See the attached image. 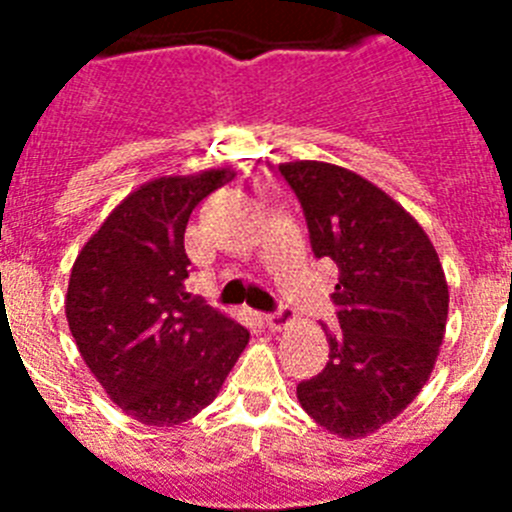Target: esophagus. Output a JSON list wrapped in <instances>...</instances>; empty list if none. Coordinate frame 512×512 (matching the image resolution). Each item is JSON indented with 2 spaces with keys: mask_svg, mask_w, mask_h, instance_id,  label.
Segmentation results:
<instances>
[{
  "mask_svg": "<svg viewBox=\"0 0 512 512\" xmlns=\"http://www.w3.org/2000/svg\"><path fill=\"white\" fill-rule=\"evenodd\" d=\"M292 323H295V312L287 310V307H282L279 312H271V315H266V325H269L271 330H287Z\"/></svg>",
  "mask_w": 512,
  "mask_h": 512,
  "instance_id": "1",
  "label": "esophagus"
}]
</instances>
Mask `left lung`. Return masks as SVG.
Masks as SVG:
<instances>
[{"label":"left lung","mask_w":512,"mask_h":512,"mask_svg":"<svg viewBox=\"0 0 512 512\" xmlns=\"http://www.w3.org/2000/svg\"><path fill=\"white\" fill-rule=\"evenodd\" d=\"M312 251L338 266L328 361L297 384L302 410L338 438H366L420 395L441 351L449 284L431 238L400 202L356 171L289 161Z\"/></svg>","instance_id":"obj_1"}]
</instances>
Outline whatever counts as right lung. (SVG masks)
I'll use <instances>...</instances> for the list:
<instances>
[{
    "mask_svg": "<svg viewBox=\"0 0 512 512\" xmlns=\"http://www.w3.org/2000/svg\"><path fill=\"white\" fill-rule=\"evenodd\" d=\"M235 169L158 176L140 184L84 243L66 292V320L102 390L138 423L171 428L223 390L248 333L187 292L184 230Z\"/></svg>",
    "mask_w": 512,
    "mask_h": 512,
    "instance_id": "add662e5",
    "label": "right lung"
}]
</instances>
